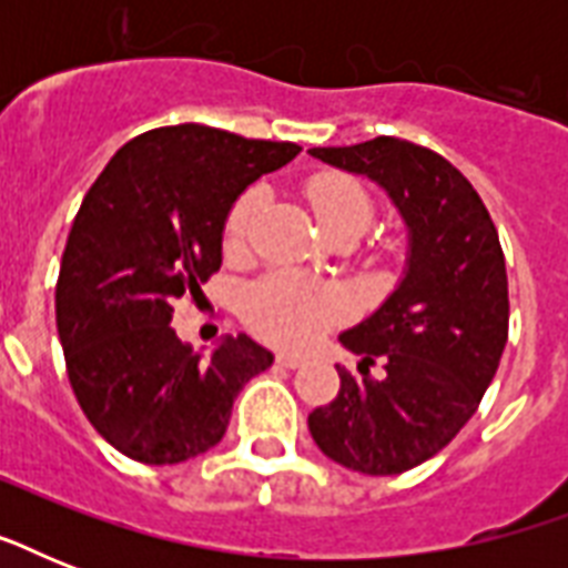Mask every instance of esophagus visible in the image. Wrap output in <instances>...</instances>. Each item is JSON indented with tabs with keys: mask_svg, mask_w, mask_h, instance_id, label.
Listing matches in <instances>:
<instances>
[{
	"mask_svg": "<svg viewBox=\"0 0 568 568\" xmlns=\"http://www.w3.org/2000/svg\"><path fill=\"white\" fill-rule=\"evenodd\" d=\"M276 363L283 365V368H301V365H306V356H297V354H280V356H276Z\"/></svg>",
	"mask_w": 568,
	"mask_h": 568,
	"instance_id": "obj_1",
	"label": "esophagus"
}]
</instances>
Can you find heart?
<instances>
[{
    "label": "heart",
    "mask_w": 568,
    "mask_h": 568,
    "mask_svg": "<svg viewBox=\"0 0 568 568\" xmlns=\"http://www.w3.org/2000/svg\"><path fill=\"white\" fill-rule=\"evenodd\" d=\"M310 200L329 235H336V232L363 235L374 217V203L368 191L359 182L338 176V173L315 176L310 182ZM258 203H262L258 189L244 191L235 200L226 226H223L226 247L239 250L244 244ZM244 315H247L250 327L267 342L306 345L310 338L324 333L329 324H336L345 315V301L333 285L318 283L297 271H274V274L262 276L256 285H250L247 297H244Z\"/></svg>",
    "instance_id": "obj_1"
}]
</instances>
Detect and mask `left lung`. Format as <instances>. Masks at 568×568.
<instances>
[{"mask_svg":"<svg viewBox=\"0 0 568 568\" xmlns=\"http://www.w3.org/2000/svg\"><path fill=\"white\" fill-rule=\"evenodd\" d=\"M310 155L379 185L406 226L395 292L338 336L386 374L338 368L342 388L310 415V433L338 466L400 475L466 427L498 372L510 321L501 241L471 182L427 146L379 135Z\"/></svg>","mask_w":568,"mask_h":568,"instance_id":"left-lung-1","label":"left lung"}]
</instances>
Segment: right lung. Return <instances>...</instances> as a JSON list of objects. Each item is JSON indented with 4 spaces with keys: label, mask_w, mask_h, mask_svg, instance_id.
I'll use <instances>...</instances> for the list:
<instances>
[{
    "label": "right lung",
    "mask_w": 568,
    "mask_h": 568,
    "mask_svg": "<svg viewBox=\"0 0 568 568\" xmlns=\"http://www.w3.org/2000/svg\"><path fill=\"white\" fill-rule=\"evenodd\" d=\"M297 153L200 123L150 129L84 194L58 274V338L82 413L129 459L173 466L214 448L241 386L274 363L244 333L200 354L171 321L173 301L221 267L235 200Z\"/></svg>",
    "instance_id": "right-lung-1"
}]
</instances>
